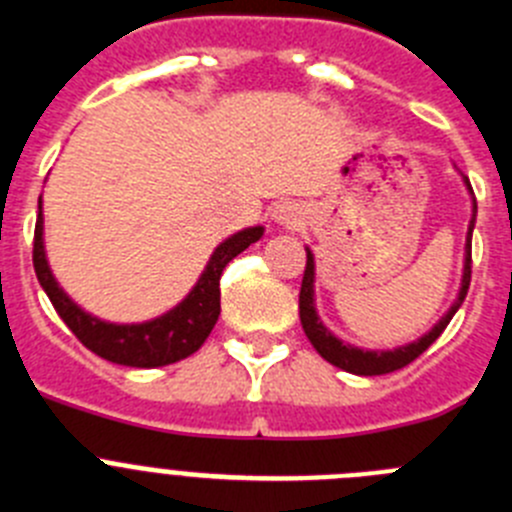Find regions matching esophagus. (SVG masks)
<instances>
[{
  "mask_svg": "<svg viewBox=\"0 0 512 512\" xmlns=\"http://www.w3.org/2000/svg\"><path fill=\"white\" fill-rule=\"evenodd\" d=\"M274 223L284 228H300L305 223V207L300 202H284L274 210Z\"/></svg>",
  "mask_w": 512,
  "mask_h": 512,
  "instance_id": "obj_1",
  "label": "esophagus"
}]
</instances>
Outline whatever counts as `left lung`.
Returning <instances> with one entry per match:
<instances>
[{
	"mask_svg": "<svg viewBox=\"0 0 512 512\" xmlns=\"http://www.w3.org/2000/svg\"><path fill=\"white\" fill-rule=\"evenodd\" d=\"M461 182L467 187L469 197H472V220H469L467 228V243H464V269H461V284L459 295L451 302V307L443 312V318L433 325L428 333H423L415 341L405 343V346L395 348H361L354 343L338 338L328 325L323 323V318L318 315V305H315V253L305 246L307 251V266L305 277H302V289H300V320L305 336L310 338L312 348L323 356L325 361H330L333 366L343 369V372L359 374V377H377V374H390L408 366L410 361L418 359L425 348L431 346L438 336L443 333V328L451 323V318L456 315V310L461 307L464 297H467L469 279H472V233H474V220H477V200H474L472 184H469L467 176H461Z\"/></svg>",
	"mask_w": 512,
	"mask_h": 512,
	"instance_id": "1",
	"label": "left lung"
}]
</instances>
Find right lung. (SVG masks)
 <instances>
[{"mask_svg": "<svg viewBox=\"0 0 512 512\" xmlns=\"http://www.w3.org/2000/svg\"><path fill=\"white\" fill-rule=\"evenodd\" d=\"M43 230V197H40L33 264L40 287L45 289V295L53 302L63 323L69 325L71 333L97 356L112 361V364L138 366V369H153V366L187 359L207 341L210 330L217 323V315H220V274L228 261H233L238 253L246 251L251 243L264 235V225H251V228L228 235L212 251L205 271L200 274L197 284L189 289V295L179 305L166 310L164 315L143 320V323H110V320L97 318L81 305H76L63 292L58 279L53 277L48 256H45Z\"/></svg>", "mask_w": 512, "mask_h": 512, "instance_id": "obj_1", "label": "right lung"}]
</instances>
